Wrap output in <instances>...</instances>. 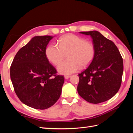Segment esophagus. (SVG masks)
Masks as SVG:
<instances>
[{
    "label": "esophagus",
    "instance_id": "34e87169",
    "mask_svg": "<svg viewBox=\"0 0 133 133\" xmlns=\"http://www.w3.org/2000/svg\"><path fill=\"white\" fill-rule=\"evenodd\" d=\"M70 77V75H65V76H64V78H65V79H69Z\"/></svg>",
    "mask_w": 133,
    "mask_h": 133
}]
</instances>
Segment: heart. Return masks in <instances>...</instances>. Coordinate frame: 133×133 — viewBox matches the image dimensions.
<instances>
[{"label": "heart", "instance_id": "obj_1", "mask_svg": "<svg viewBox=\"0 0 133 133\" xmlns=\"http://www.w3.org/2000/svg\"><path fill=\"white\" fill-rule=\"evenodd\" d=\"M58 46L50 44L45 50L46 57L54 65L65 58L68 59L58 66L60 74L69 75L79 70L80 67H86L94 59L95 49L90 41L73 34L64 35L58 39Z\"/></svg>", "mask_w": 133, "mask_h": 133}]
</instances>
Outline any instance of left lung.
<instances>
[{"mask_svg": "<svg viewBox=\"0 0 133 133\" xmlns=\"http://www.w3.org/2000/svg\"><path fill=\"white\" fill-rule=\"evenodd\" d=\"M79 33L90 36L95 53L89 66L78 75V94L90 103L105 102L117 93L121 85L123 58L115 44L100 32Z\"/></svg>", "mask_w": 133, "mask_h": 133, "instance_id": "1", "label": "left lung"}]
</instances>
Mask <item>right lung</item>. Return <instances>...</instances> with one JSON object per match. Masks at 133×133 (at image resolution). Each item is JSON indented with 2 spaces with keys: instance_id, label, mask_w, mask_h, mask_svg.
Returning <instances> with one entry per match:
<instances>
[{
  "instance_id": "add662e5",
  "label": "right lung",
  "mask_w": 133,
  "mask_h": 133,
  "mask_svg": "<svg viewBox=\"0 0 133 133\" xmlns=\"http://www.w3.org/2000/svg\"><path fill=\"white\" fill-rule=\"evenodd\" d=\"M53 37L35 36L20 49L10 66V78L21 101L36 109L53 105L62 93L64 76L46 57V46Z\"/></svg>"
}]
</instances>
